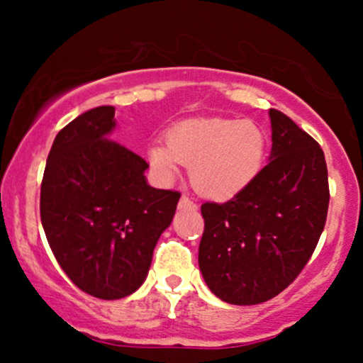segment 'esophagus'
Instances as JSON below:
<instances>
[{"mask_svg":"<svg viewBox=\"0 0 363 363\" xmlns=\"http://www.w3.org/2000/svg\"><path fill=\"white\" fill-rule=\"evenodd\" d=\"M179 208H182V210H186V208H189V210H196L198 206H196V203L189 198V196L182 194L181 201H179Z\"/></svg>","mask_w":363,"mask_h":363,"instance_id":"obj_1","label":"esophagus"}]
</instances>
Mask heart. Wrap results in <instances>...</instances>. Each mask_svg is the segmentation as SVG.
I'll list each match as a JSON object with an SVG mask.
<instances>
[{"label":"heart","instance_id":"obj_1","mask_svg":"<svg viewBox=\"0 0 363 363\" xmlns=\"http://www.w3.org/2000/svg\"><path fill=\"white\" fill-rule=\"evenodd\" d=\"M268 138L259 124L247 119H194L169 129L167 143L152 141L147 160L157 177L176 181L181 165L191 167V182L210 199H230L259 176Z\"/></svg>","mask_w":363,"mask_h":363}]
</instances>
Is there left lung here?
Masks as SVG:
<instances>
[{"mask_svg": "<svg viewBox=\"0 0 363 363\" xmlns=\"http://www.w3.org/2000/svg\"><path fill=\"white\" fill-rule=\"evenodd\" d=\"M266 167L230 201L205 203L198 262L220 301L256 306L277 297L311 259L329 205L328 167L319 143L289 116L269 109Z\"/></svg>", "mask_w": 363, "mask_h": 363, "instance_id": "1", "label": "left lung"}]
</instances>
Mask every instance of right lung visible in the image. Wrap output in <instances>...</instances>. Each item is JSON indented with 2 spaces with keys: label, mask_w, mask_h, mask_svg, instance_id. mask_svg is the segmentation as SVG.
<instances>
[{
  "label": "right lung",
  "mask_w": 363,
  "mask_h": 363,
  "mask_svg": "<svg viewBox=\"0 0 363 363\" xmlns=\"http://www.w3.org/2000/svg\"><path fill=\"white\" fill-rule=\"evenodd\" d=\"M114 107L83 112L57 133L40 186V220L62 272L104 301L143 285L181 194L148 186V164L111 140Z\"/></svg>",
  "instance_id": "1"
}]
</instances>
